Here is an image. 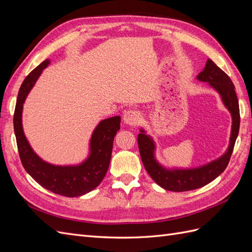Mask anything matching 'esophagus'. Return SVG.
<instances>
[{"label":"esophagus","mask_w":252,"mask_h":252,"mask_svg":"<svg viewBox=\"0 0 252 252\" xmlns=\"http://www.w3.org/2000/svg\"><path fill=\"white\" fill-rule=\"evenodd\" d=\"M124 123L129 126H135L140 123L141 114L136 110H126L123 116Z\"/></svg>","instance_id":"obj_1"}]
</instances>
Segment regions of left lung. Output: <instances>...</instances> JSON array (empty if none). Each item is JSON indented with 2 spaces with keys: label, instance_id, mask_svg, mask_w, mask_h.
I'll return each instance as SVG.
<instances>
[{
  "label": "left lung",
  "instance_id": "1",
  "mask_svg": "<svg viewBox=\"0 0 252 252\" xmlns=\"http://www.w3.org/2000/svg\"><path fill=\"white\" fill-rule=\"evenodd\" d=\"M197 80L207 82L209 85L215 88L222 97L224 105L230 111L232 117V128L229 147L227 151L216 161L210 162L207 165L193 169H166L159 165L155 158L156 145L154 140L145 133L141 129V133L138 135V144L142 162L145 166L151 179L158 185L170 191L182 192L201 188L208 183L217 179L222 173L229 163L233 151L235 140L238 138L240 129V108L239 101L236 96L234 85L230 78L218 67L210 59L204 70L197 75Z\"/></svg>",
  "mask_w": 252,
  "mask_h": 252
}]
</instances>
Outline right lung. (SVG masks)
Returning a JSON list of instances; mask_svg holds the SVG:
<instances>
[{
    "mask_svg": "<svg viewBox=\"0 0 252 252\" xmlns=\"http://www.w3.org/2000/svg\"><path fill=\"white\" fill-rule=\"evenodd\" d=\"M49 64L45 60L23 81L13 114V128L21 162L36 183L51 192L68 197L86 194L100 185L108 170L114 135L120 129L121 117L101 121L90 140V154L86 161L77 166H56L35 155L23 131L22 111L29 91L34 86L43 69Z\"/></svg>",
    "mask_w": 252,
    "mask_h": 252,
    "instance_id": "1",
    "label": "right lung"
}]
</instances>
